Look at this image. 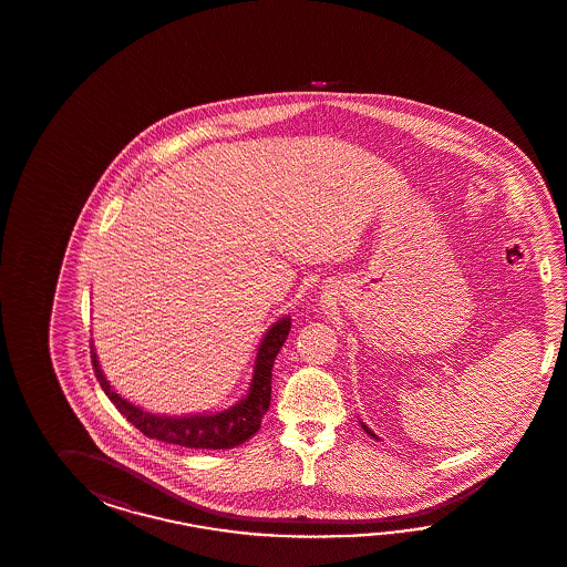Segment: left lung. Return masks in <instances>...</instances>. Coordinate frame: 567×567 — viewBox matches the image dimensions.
<instances>
[{"label": "left lung", "mask_w": 567, "mask_h": 567, "mask_svg": "<svg viewBox=\"0 0 567 567\" xmlns=\"http://www.w3.org/2000/svg\"><path fill=\"white\" fill-rule=\"evenodd\" d=\"M359 424H361V429H363V431H365V433H368L369 436H373V439H378V441H380V436L375 435V433H373V431H371V429H369V426H368V424H365V422L359 421Z\"/></svg>", "instance_id": "obj_1"}]
</instances>
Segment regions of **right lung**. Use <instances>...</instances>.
<instances>
[{
  "instance_id": "obj_1",
  "label": "right lung",
  "mask_w": 567,
  "mask_h": 567,
  "mask_svg": "<svg viewBox=\"0 0 567 567\" xmlns=\"http://www.w3.org/2000/svg\"><path fill=\"white\" fill-rule=\"evenodd\" d=\"M290 329L291 318L288 315L276 320L267 329L264 341L257 349L247 394L243 395L237 404L220 412H196V414L172 416V414H153L148 410L132 404L110 385L104 371L100 368L95 347L92 344L93 371L102 390L112 400V404L126 416V421L132 422L148 439H157L163 443L189 449L238 447L261 429V421L271 402L274 361L288 339Z\"/></svg>"
}]
</instances>
